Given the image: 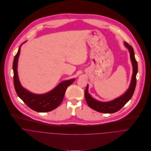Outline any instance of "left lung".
Instances as JSON below:
<instances>
[{
	"label": "left lung",
	"instance_id": "1",
	"mask_svg": "<svg viewBox=\"0 0 151 151\" xmlns=\"http://www.w3.org/2000/svg\"><path fill=\"white\" fill-rule=\"evenodd\" d=\"M124 45L127 48L129 49L130 53V59L132 62L133 67V73L132 76L131 81L127 91L121 96L107 102H102L93 99L88 93L87 86L85 91V98L86 103L89 107L93 110L104 113H113L123 108L132 98L136 86V76L138 72V64L135 58L134 52L132 47L127 42H124Z\"/></svg>",
	"mask_w": 151,
	"mask_h": 151
}]
</instances>
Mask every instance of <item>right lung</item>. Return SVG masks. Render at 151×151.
<instances>
[{
  "instance_id": "obj_1",
  "label": "right lung",
  "mask_w": 151,
  "mask_h": 151,
  "mask_svg": "<svg viewBox=\"0 0 151 151\" xmlns=\"http://www.w3.org/2000/svg\"><path fill=\"white\" fill-rule=\"evenodd\" d=\"M20 47L21 46L14 57L13 65L14 86L17 95L29 108L36 111L47 112L54 110L61 104L67 87L75 81V79L64 81L52 91L44 94L38 95L29 92L22 86L18 77L17 68Z\"/></svg>"
}]
</instances>
